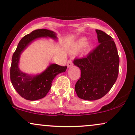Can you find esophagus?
Here are the masks:
<instances>
[{
  "label": "esophagus",
  "mask_w": 135,
  "mask_h": 135,
  "mask_svg": "<svg viewBox=\"0 0 135 135\" xmlns=\"http://www.w3.org/2000/svg\"><path fill=\"white\" fill-rule=\"evenodd\" d=\"M73 66V63L72 60H69L67 62V66L68 67H72Z\"/></svg>",
  "instance_id": "34e87169"
}]
</instances>
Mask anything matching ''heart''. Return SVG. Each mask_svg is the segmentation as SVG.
<instances>
[{"label":"heart","mask_w":135,"mask_h":135,"mask_svg":"<svg viewBox=\"0 0 135 135\" xmlns=\"http://www.w3.org/2000/svg\"><path fill=\"white\" fill-rule=\"evenodd\" d=\"M84 47L86 51H89L92 49L93 44L88 42V39L86 37H80L72 45V51L74 52H77L81 51Z\"/></svg>","instance_id":"heart-1"}]
</instances>
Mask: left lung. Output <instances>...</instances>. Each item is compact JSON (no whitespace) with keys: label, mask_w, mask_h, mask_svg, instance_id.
I'll return each mask as SVG.
<instances>
[{"label":"left lung","mask_w":135,"mask_h":135,"mask_svg":"<svg viewBox=\"0 0 135 135\" xmlns=\"http://www.w3.org/2000/svg\"><path fill=\"white\" fill-rule=\"evenodd\" d=\"M96 32L100 44L86 57L74 60V64L80 69L75 92L79 98L89 101L104 97L119 74V57L113 38L102 30Z\"/></svg>","instance_id":"obj_1"}]
</instances>
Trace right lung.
Returning a JSON list of instances; mask_svg holds the SVG:
<instances>
[{"instance_id":"1","label":"right lung","mask_w":135,"mask_h":135,"mask_svg":"<svg viewBox=\"0 0 135 135\" xmlns=\"http://www.w3.org/2000/svg\"><path fill=\"white\" fill-rule=\"evenodd\" d=\"M50 37L57 39L56 34L47 29H38L21 38L12 57L10 78L12 84L18 93L26 100L34 101L46 97L52 85V80L60 73L65 72L67 66L51 64L43 72L36 75H30L21 72L18 65L22 52L37 38Z\"/></svg>"}]
</instances>
